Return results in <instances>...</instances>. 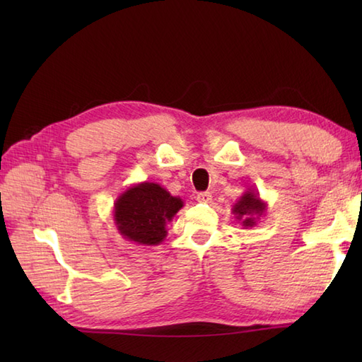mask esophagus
Wrapping results in <instances>:
<instances>
[{
    "label": "esophagus",
    "mask_w": 362,
    "mask_h": 362,
    "mask_svg": "<svg viewBox=\"0 0 362 362\" xmlns=\"http://www.w3.org/2000/svg\"><path fill=\"white\" fill-rule=\"evenodd\" d=\"M196 201L201 204H210L211 202V194L210 193H199L196 196Z\"/></svg>",
    "instance_id": "1"
}]
</instances>
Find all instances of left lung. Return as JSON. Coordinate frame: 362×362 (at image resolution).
I'll return each mask as SVG.
<instances>
[{
  "instance_id": "obj_1",
  "label": "left lung",
  "mask_w": 362,
  "mask_h": 362,
  "mask_svg": "<svg viewBox=\"0 0 362 362\" xmlns=\"http://www.w3.org/2000/svg\"><path fill=\"white\" fill-rule=\"evenodd\" d=\"M264 211L266 202L261 201L259 194L252 189L245 191L232 206L235 219L240 222L244 228H252L253 226H257V222L263 216Z\"/></svg>"
}]
</instances>
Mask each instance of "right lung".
<instances>
[{
    "mask_svg": "<svg viewBox=\"0 0 362 362\" xmlns=\"http://www.w3.org/2000/svg\"><path fill=\"white\" fill-rule=\"evenodd\" d=\"M183 206L180 197L153 182L129 187L113 204L118 233L138 245H158L168 235L166 224Z\"/></svg>",
    "mask_w": 362,
    "mask_h": 362,
    "instance_id": "add662e5",
    "label": "right lung"
}]
</instances>
